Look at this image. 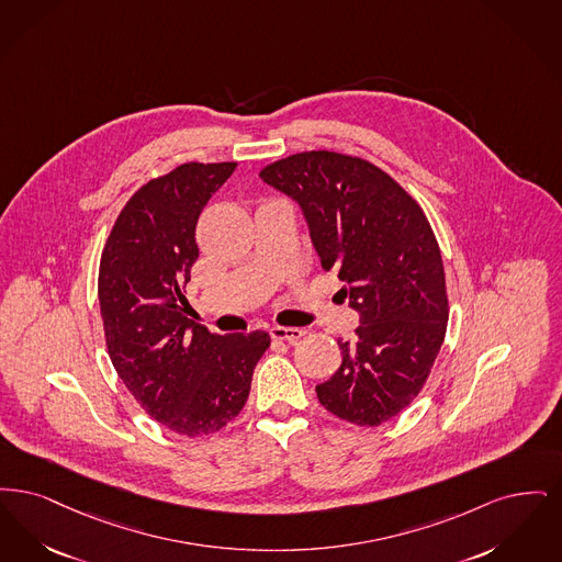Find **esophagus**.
Listing matches in <instances>:
<instances>
[{"label":"esophagus","instance_id":"esophagus-1","mask_svg":"<svg viewBox=\"0 0 562 562\" xmlns=\"http://www.w3.org/2000/svg\"><path fill=\"white\" fill-rule=\"evenodd\" d=\"M302 336H304V331L297 327H279V325L270 327V338L279 340V342L295 344Z\"/></svg>","mask_w":562,"mask_h":562}]
</instances>
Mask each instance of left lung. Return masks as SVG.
I'll use <instances>...</instances> for the list:
<instances>
[{
  "label": "left lung",
  "instance_id": "left-lung-1",
  "mask_svg": "<svg viewBox=\"0 0 562 562\" xmlns=\"http://www.w3.org/2000/svg\"><path fill=\"white\" fill-rule=\"evenodd\" d=\"M308 222L321 267L361 315L338 346L342 366L317 386L329 414L380 426L424 389L445 340L449 300L439 244L424 210L394 178L361 157L304 150L260 170Z\"/></svg>",
  "mask_w": 562,
  "mask_h": 562
}]
</instances>
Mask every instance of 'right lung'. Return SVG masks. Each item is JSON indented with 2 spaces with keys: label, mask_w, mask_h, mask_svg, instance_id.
Masks as SVG:
<instances>
[{
  "label": "right lung",
  "mask_w": 562,
  "mask_h": 562,
  "mask_svg": "<svg viewBox=\"0 0 562 562\" xmlns=\"http://www.w3.org/2000/svg\"><path fill=\"white\" fill-rule=\"evenodd\" d=\"M235 161H189L143 184L104 244L98 302L104 342L125 389L153 419L196 439L241 414L267 331L220 336L187 317L199 258L196 220Z\"/></svg>",
  "instance_id": "obj_1"
}]
</instances>
